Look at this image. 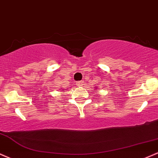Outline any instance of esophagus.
<instances>
[{"mask_svg": "<svg viewBox=\"0 0 158 158\" xmlns=\"http://www.w3.org/2000/svg\"><path fill=\"white\" fill-rule=\"evenodd\" d=\"M76 84H77V86H83V81H78V82H77V83H76Z\"/></svg>", "mask_w": 158, "mask_h": 158, "instance_id": "34e87169", "label": "esophagus"}]
</instances>
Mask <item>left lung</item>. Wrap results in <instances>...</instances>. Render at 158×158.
<instances>
[{
    "label": "left lung",
    "mask_w": 158,
    "mask_h": 158,
    "mask_svg": "<svg viewBox=\"0 0 158 158\" xmlns=\"http://www.w3.org/2000/svg\"><path fill=\"white\" fill-rule=\"evenodd\" d=\"M97 89V88H96V89Z\"/></svg>",
    "instance_id": "8db88e82"
}]
</instances>
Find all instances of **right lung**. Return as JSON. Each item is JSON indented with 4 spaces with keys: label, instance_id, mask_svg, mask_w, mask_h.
Returning <instances> with one entry per match:
<instances>
[{
    "label": "right lung",
    "instance_id": "obj_1",
    "mask_svg": "<svg viewBox=\"0 0 158 158\" xmlns=\"http://www.w3.org/2000/svg\"><path fill=\"white\" fill-rule=\"evenodd\" d=\"M64 90H66V89H61V91H64Z\"/></svg>",
    "mask_w": 158,
    "mask_h": 158
}]
</instances>
